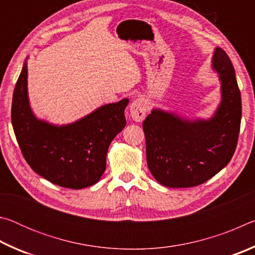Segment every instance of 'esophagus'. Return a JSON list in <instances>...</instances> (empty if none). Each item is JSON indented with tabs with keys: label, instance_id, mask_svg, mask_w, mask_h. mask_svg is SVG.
<instances>
[{
	"label": "esophagus",
	"instance_id": "34e87169",
	"mask_svg": "<svg viewBox=\"0 0 255 255\" xmlns=\"http://www.w3.org/2000/svg\"><path fill=\"white\" fill-rule=\"evenodd\" d=\"M148 111V106L145 99L138 98L136 100H133L130 105V116L132 120L139 123L143 122L146 114Z\"/></svg>",
	"mask_w": 255,
	"mask_h": 255
}]
</instances>
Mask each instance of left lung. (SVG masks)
<instances>
[{
  "mask_svg": "<svg viewBox=\"0 0 255 255\" xmlns=\"http://www.w3.org/2000/svg\"><path fill=\"white\" fill-rule=\"evenodd\" d=\"M213 59L223 97L213 118L188 122L153 110L143 123L148 169L165 187L190 188L204 183L234 155L242 118L241 92L228 55L217 47Z\"/></svg>",
  "mask_w": 255,
  "mask_h": 255,
  "instance_id": "obj_1",
  "label": "left lung"
}]
</instances>
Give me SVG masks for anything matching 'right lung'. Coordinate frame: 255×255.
I'll list each match as a JSON object with an SVG mask.
<instances>
[{
  "instance_id": "obj_1",
  "label": "right lung",
  "mask_w": 255,
  "mask_h": 255,
  "mask_svg": "<svg viewBox=\"0 0 255 255\" xmlns=\"http://www.w3.org/2000/svg\"><path fill=\"white\" fill-rule=\"evenodd\" d=\"M27 63L16 81L11 120L30 167L59 187L82 189L100 180L112 139L126 126L127 99L99 108L83 119L57 127L34 117L27 93Z\"/></svg>"
}]
</instances>
